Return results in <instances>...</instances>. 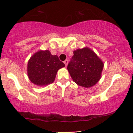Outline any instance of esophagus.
<instances>
[{
	"label": "esophagus",
	"instance_id": "1",
	"mask_svg": "<svg viewBox=\"0 0 133 133\" xmlns=\"http://www.w3.org/2000/svg\"><path fill=\"white\" fill-rule=\"evenodd\" d=\"M64 63L65 64V66L66 67L67 66V64H68V60H67V59H66V60L64 61Z\"/></svg>",
	"mask_w": 133,
	"mask_h": 133
}]
</instances>
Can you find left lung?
I'll return each mask as SVG.
<instances>
[{
    "label": "left lung",
    "instance_id": "8db88e82",
    "mask_svg": "<svg viewBox=\"0 0 133 133\" xmlns=\"http://www.w3.org/2000/svg\"><path fill=\"white\" fill-rule=\"evenodd\" d=\"M103 67L102 59L91 49L85 47L74 50L67 70L76 84L89 88L99 81Z\"/></svg>",
    "mask_w": 133,
    "mask_h": 133
}]
</instances>
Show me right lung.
Returning <instances> with one entry per match:
<instances>
[{"label": "right lung", "instance_id": "1", "mask_svg": "<svg viewBox=\"0 0 133 133\" xmlns=\"http://www.w3.org/2000/svg\"><path fill=\"white\" fill-rule=\"evenodd\" d=\"M64 66L57 55H52L48 50H40L32 55L28 62V76L34 84L48 85L55 81L58 70Z\"/></svg>", "mask_w": 133, "mask_h": 133}]
</instances>
